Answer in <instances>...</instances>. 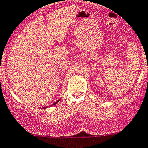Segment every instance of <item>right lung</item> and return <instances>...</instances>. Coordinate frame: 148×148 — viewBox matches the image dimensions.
Wrapping results in <instances>:
<instances>
[{
	"mask_svg": "<svg viewBox=\"0 0 148 148\" xmlns=\"http://www.w3.org/2000/svg\"><path fill=\"white\" fill-rule=\"evenodd\" d=\"M58 101H59V100H58ZM58 102H54V104H53V105H55V104H57V103H58Z\"/></svg>",
	"mask_w": 148,
	"mask_h": 148,
	"instance_id": "add662e5",
	"label": "right lung"
}]
</instances>
